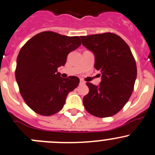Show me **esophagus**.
Here are the masks:
<instances>
[{
	"instance_id": "esophagus-1",
	"label": "esophagus",
	"mask_w": 155,
	"mask_h": 155,
	"mask_svg": "<svg viewBox=\"0 0 155 155\" xmlns=\"http://www.w3.org/2000/svg\"><path fill=\"white\" fill-rule=\"evenodd\" d=\"M80 83L81 84H85V81H84L81 80V81H80Z\"/></svg>"
}]
</instances>
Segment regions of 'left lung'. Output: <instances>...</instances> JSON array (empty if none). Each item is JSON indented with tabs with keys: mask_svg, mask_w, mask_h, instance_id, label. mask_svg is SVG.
Listing matches in <instances>:
<instances>
[{
	"mask_svg": "<svg viewBox=\"0 0 155 155\" xmlns=\"http://www.w3.org/2000/svg\"><path fill=\"white\" fill-rule=\"evenodd\" d=\"M82 45L95 57L94 68L101 73L98 86L87 82L89 93L83 98L87 111L97 117H110L123 108L130 98L137 68L130 48L111 32L81 36Z\"/></svg>",
	"mask_w": 155,
	"mask_h": 155,
	"instance_id": "obj_1",
	"label": "left lung"
}]
</instances>
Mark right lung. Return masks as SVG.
Returning <instances> with one entry per match:
<instances>
[{
  "mask_svg": "<svg viewBox=\"0 0 155 155\" xmlns=\"http://www.w3.org/2000/svg\"><path fill=\"white\" fill-rule=\"evenodd\" d=\"M80 40L79 36L45 31L31 38L20 49L16 80L25 103L38 114L58 113L68 93L78 86V77L63 78L58 68L65 64L68 54L80 46Z\"/></svg>",
  "mask_w": 155,
  "mask_h": 155,
  "instance_id": "1",
  "label": "right lung"
}]
</instances>
